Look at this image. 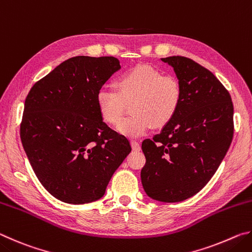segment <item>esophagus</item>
<instances>
[{
	"label": "esophagus",
	"instance_id": "34e87169",
	"mask_svg": "<svg viewBox=\"0 0 252 252\" xmlns=\"http://www.w3.org/2000/svg\"><path fill=\"white\" fill-rule=\"evenodd\" d=\"M131 146H132V149H133L134 151H139L140 149H141V147H140V143L138 141H135V140H132Z\"/></svg>",
	"mask_w": 252,
	"mask_h": 252
}]
</instances>
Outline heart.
<instances>
[{"mask_svg": "<svg viewBox=\"0 0 252 252\" xmlns=\"http://www.w3.org/2000/svg\"><path fill=\"white\" fill-rule=\"evenodd\" d=\"M116 91L101 90L96 105L102 120L118 126L131 103V116L119 130L130 136L146 134L152 126L160 129L177 116L183 100L181 81L150 65H139L117 79Z\"/></svg>", "mask_w": 252, "mask_h": 252, "instance_id": "b5f03b06", "label": "heart"}]
</instances>
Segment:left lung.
<instances>
[{
    "label": "left lung",
    "instance_id": "8db88e82",
    "mask_svg": "<svg viewBox=\"0 0 252 252\" xmlns=\"http://www.w3.org/2000/svg\"><path fill=\"white\" fill-rule=\"evenodd\" d=\"M183 87L177 116L142 142L141 182L149 197L179 202L198 193L216 173L231 144L233 104L212 72L186 57L161 59Z\"/></svg>",
    "mask_w": 252,
    "mask_h": 252
}]
</instances>
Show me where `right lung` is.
Returning a JSON list of instances; mask_svg holds the SVG:
<instances>
[{
  "instance_id": "add662e5",
  "label": "right lung",
  "mask_w": 252,
  "mask_h": 252,
  "mask_svg": "<svg viewBox=\"0 0 252 252\" xmlns=\"http://www.w3.org/2000/svg\"><path fill=\"white\" fill-rule=\"evenodd\" d=\"M113 57H74L34 83L20 136L35 176L54 198L82 204L103 197L131 152L129 140L102 120L96 95L120 69Z\"/></svg>"
}]
</instances>
